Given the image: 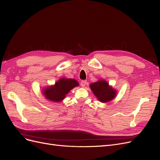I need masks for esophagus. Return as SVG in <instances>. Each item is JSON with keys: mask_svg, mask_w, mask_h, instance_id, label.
<instances>
[{"mask_svg": "<svg viewBox=\"0 0 160 160\" xmlns=\"http://www.w3.org/2000/svg\"><path fill=\"white\" fill-rule=\"evenodd\" d=\"M86 83H87V81H85V80L81 81V85L82 87H85V85H86Z\"/></svg>", "mask_w": 160, "mask_h": 160, "instance_id": "esophagus-1", "label": "esophagus"}]
</instances>
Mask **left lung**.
<instances>
[{"mask_svg":"<svg viewBox=\"0 0 160 160\" xmlns=\"http://www.w3.org/2000/svg\"><path fill=\"white\" fill-rule=\"evenodd\" d=\"M90 88L96 98L102 103H107L113 100L116 96L117 91L109 85L105 80H99L90 84Z\"/></svg>","mask_w":160,"mask_h":160,"instance_id":"8db88e82","label":"left lung"}]
</instances>
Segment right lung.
<instances>
[{"label": "right lung", "instance_id": "right-lung-1", "mask_svg": "<svg viewBox=\"0 0 160 160\" xmlns=\"http://www.w3.org/2000/svg\"><path fill=\"white\" fill-rule=\"evenodd\" d=\"M77 86H79V83L73 79L61 78L54 85L43 89L42 93L46 99L59 103L65 99L66 95L72 89Z\"/></svg>", "mask_w": 160, "mask_h": 160}]
</instances>
